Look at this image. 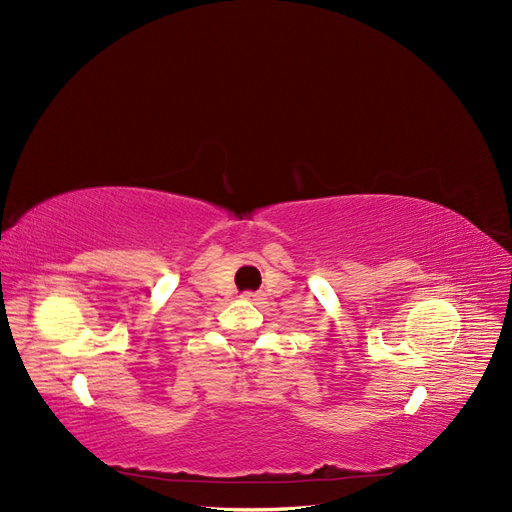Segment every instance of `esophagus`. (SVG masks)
<instances>
[{
    "instance_id": "esophagus-1",
    "label": "esophagus",
    "mask_w": 512,
    "mask_h": 512,
    "mask_svg": "<svg viewBox=\"0 0 512 512\" xmlns=\"http://www.w3.org/2000/svg\"><path fill=\"white\" fill-rule=\"evenodd\" d=\"M241 297L245 301H252V303H262V301H265V294H262V292H243Z\"/></svg>"
}]
</instances>
